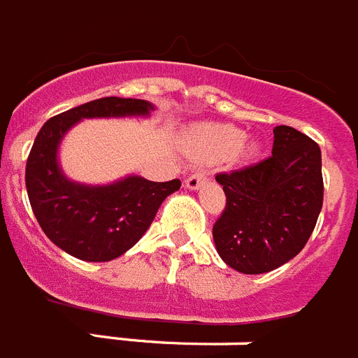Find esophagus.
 Wrapping results in <instances>:
<instances>
[{"instance_id": "esophagus-1", "label": "esophagus", "mask_w": 358, "mask_h": 358, "mask_svg": "<svg viewBox=\"0 0 358 358\" xmlns=\"http://www.w3.org/2000/svg\"><path fill=\"white\" fill-rule=\"evenodd\" d=\"M206 177H208V172H206V170H199V172L190 173V176L186 177L185 186L186 188H190V190H197V188L206 181Z\"/></svg>"}]
</instances>
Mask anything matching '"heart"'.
I'll return each mask as SVG.
<instances>
[{
    "instance_id": "1",
    "label": "heart",
    "mask_w": 358,
    "mask_h": 358,
    "mask_svg": "<svg viewBox=\"0 0 358 358\" xmlns=\"http://www.w3.org/2000/svg\"><path fill=\"white\" fill-rule=\"evenodd\" d=\"M243 130L230 127V124H213V127H206L199 134L201 146L206 154L213 155V157H226V155L234 154L243 143ZM241 152L244 155H252L255 152V145L248 143L241 148Z\"/></svg>"
}]
</instances>
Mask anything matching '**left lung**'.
Instances as JSON below:
<instances>
[{
	"label": "left lung",
	"mask_w": 358,
	"mask_h": 358,
	"mask_svg": "<svg viewBox=\"0 0 358 358\" xmlns=\"http://www.w3.org/2000/svg\"><path fill=\"white\" fill-rule=\"evenodd\" d=\"M215 181L226 206L213 224V241L228 266L266 273L306 246L324 199L320 148L311 137L275 127L270 157L217 173Z\"/></svg>",
	"instance_id": "1"
}]
</instances>
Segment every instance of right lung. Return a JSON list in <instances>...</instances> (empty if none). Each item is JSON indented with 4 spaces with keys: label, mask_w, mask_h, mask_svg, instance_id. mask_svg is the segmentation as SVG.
<instances>
[{
    "label": "right lung",
    "mask_w": 358,
    "mask_h": 358,
    "mask_svg": "<svg viewBox=\"0 0 358 358\" xmlns=\"http://www.w3.org/2000/svg\"><path fill=\"white\" fill-rule=\"evenodd\" d=\"M154 106L132 97H101L50 117L36 136L27 159L25 185L41 230L66 253L88 262L123 255L141 239L179 179L154 182L127 177L108 186L69 181L57 166V146L72 124L85 117L148 115Z\"/></svg>",
    "instance_id": "1"
}]
</instances>
